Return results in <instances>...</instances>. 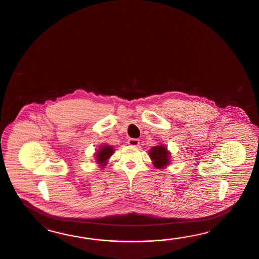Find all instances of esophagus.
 <instances>
[{"instance_id": "esophagus-1", "label": "esophagus", "mask_w": 259, "mask_h": 259, "mask_svg": "<svg viewBox=\"0 0 259 259\" xmlns=\"http://www.w3.org/2000/svg\"><path fill=\"white\" fill-rule=\"evenodd\" d=\"M127 143H128L130 146H134V147H136V146H139V144H140V140H138V139H130V140H128Z\"/></svg>"}]
</instances>
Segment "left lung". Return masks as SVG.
Returning a JSON list of instances; mask_svg holds the SVG:
<instances>
[{
  "mask_svg": "<svg viewBox=\"0 0 259 259\" xmlns=\"http://www.w3.org/2000/svg\"><path fill=\"white\" fill-rule=\"evenodd\" d=\"M149 155L157 168H163V166L169 164V153L164 146L158 145L153 147L150 150Z\"/></svg>",
  "mask_w": 259,
  "mask_h": 259,
  "instance_id": "1",
  "label": "left lung"
}]
</instances>
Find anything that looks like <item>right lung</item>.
Segmentation results:
<instances>
[{
  "instance_id": "right-lung-1",
  "label": "right lung",
  "mask_w": 259,
  "mask_h": 259,
  "mask_svg": "<svg viewBox=\"0 0 259 259\" xmlns=\"http://www.w3.org/2000/svg\"><path fill=\"white\" fill-rule=\"evenodd\" d=\"M114 153V150L108 145H104L102 146V148L97 152V156H96V159L98 163H101V166H105L107 159L109 158L112 154Z\"/></svg>"
}]
</instances>
